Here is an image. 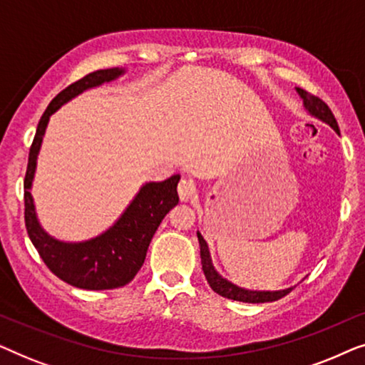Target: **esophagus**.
I'll return each mask as SVG.
<instances>
[{
    "label": "esophagus",
    "mask_w": 365,
    "mask_h": 365,
    "mask_svg": "<svg viewBox=\"0 0 365 365\" xmlns=\"http://www.w3.org/2000/svg\"><path fill=\"white\" fill-rule=\"evenodd\" d=\"M178 192H179V197L182 199V201H186V199H191L194 194H196V184L191 179H181L178 184Z\"/></svg>",
    "instance_id": "obj_1"
}]
</instances>
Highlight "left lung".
<instances>
[{"mask_svg":"<svg viewBox=\"0 0 365 365\" xmlns=\"http://www.w3.org/2000/svg\"><path fill=\"white\" fill-rule=\"evenodd\" d=\"M297 93L301 94V98L304 99V106H306V109L312 114V116L322 119L324 123L331 124L334 131L339 133L337 121L336 118H334L331 108H329L321 98L314 96V94L299 88H297ZM197 239H199V246H201V264H202L204 276H206L207 284L211 286L212 291L217 292L219 296L232 299V301H239V302L259 304V302H274L277 301V299L287 296V294L292 291V287H289V289H284V291H276V292H259V291H246V289L234 286L232 282L226 281V279L221 277L216 272V269H214L211 262V256H209L207 244L201 236V232H197Z\"/></svg>","mask_w":365,"mask_h":365,"instance_id":"left-lung-1","label":"left lung"}]
</instances>
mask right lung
<instances>
[{
    "instance_id": "1",
    "label": "right lung",
    "mask_w": 365,
    "mask_h": 365,
    "mask_svg": "<svg viewBox=\"0 0 365 365\" xmlns=\"http://www.w3.org/2000/svg\"><path fill=\"white\" fill-rule=\"evenodd\" d=\"M123 73L124 69L118 68L89 73L64 88L48 104L29 148L26 176H24V224L33 246L36 247L38 254L54 276L74 287L88 289V291L116 289L131 282L146 259L149 242L159 224L179 201L178 182L181 176L174 174L163 182L144 184L119 221L91 241L78 244L56 241L39 226L29 189H31L36 156L49 116L84 89L111 81Z\"/></svg>"
}]
</instances>
